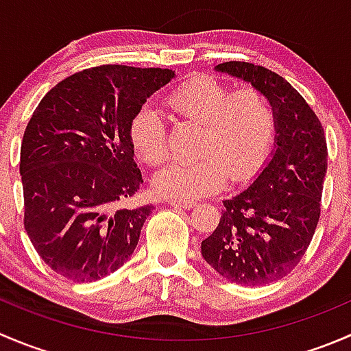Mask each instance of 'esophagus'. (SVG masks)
Returning <instances> with one entry per match:
<instances>
[{"label":"esophagus","mask_w":351,"mask_h":351,"mask_svg":"<svg viewBox=\"0 0 351 351\" xmlns=\"http://www.w3.org/2000/svg\"><path fill=\"white\" fill-rule=\"evenodd\" d=\"M168 204L173 205V207H180V208H193L197 205V202L185 200V198H171Z\"/></svg>","instance_id":"34e87169"}]
</instances>
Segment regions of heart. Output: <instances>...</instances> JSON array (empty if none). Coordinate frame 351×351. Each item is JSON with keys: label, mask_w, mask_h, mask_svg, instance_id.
<instances>
[{"label": "heart", "mask_w": 351, "mask_h": 351, "mask_svg": "<svg viewBox=\"0 0 351 351\" xmlns=\"http://www.w3.org/2000/svg\"><path fill=\"white\" fill-rule=\"evenodd\" d=\"M173 115L200 127L190 162H175L154 176V190L162 197L197 198L217 192L226 183L253 178L270 154L275 137V112L258 88L232 91L212 76H193L166 98ZM129 137L146 165L168 159L166 127L153 110L132 119Z\"/></svg>", "instance_id": "obj_1"}]
</instances>
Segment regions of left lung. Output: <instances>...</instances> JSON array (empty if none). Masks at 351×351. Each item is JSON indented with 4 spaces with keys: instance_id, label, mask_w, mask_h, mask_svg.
Instances as JSON below:
<instances>
[{
    "instance_id": "8db88e82",
    "label": "left lung",
    "mask_w": 351,
    "mask_h": 351,
    "mask_svg": "<svg viewBox=\"0 0 351 351\" xmlns=\"http://www.w3.org/2000/svg\"><path fill=\"white\" fill-rule=\"evenodd\" d=\"M215 71L267 95L275 112V151L246 190L222 200L221 221L202 241V256L234 284H271L299 265L319 222L326 137L313 108L274 71L241 61Z\"/></svg>"
}]
</instances>
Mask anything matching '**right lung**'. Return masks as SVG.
I'll return each mask as SVG.
<instances>
[{"mask_svg": "<svg viewBox=\"0 0 351 351\" xmlns=\"http://www.w3.org/2000/svg\"><path fill=\"white\" fill-rule=\"evenodd\" d=\"M175 71L107 64L56 84L20 149L25 231L49 268L73 282L119 270L153 205L123 207L143 183L129 127Z\"/></svg>", "mask_w": 351, "mask_h": 351, "instance_id": "obj_1", "label": "right lung"}]
</instances>
